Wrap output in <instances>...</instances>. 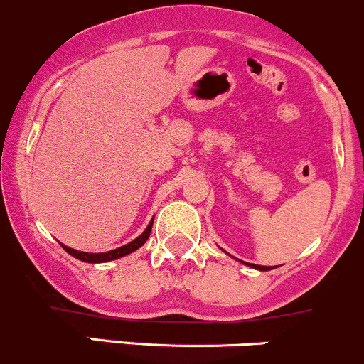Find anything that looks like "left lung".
<instances>
[{
  "instance_id": "8db88e82",
  "label": "left lung",
  "mask_w": 364,
  "mask_h": 364,
  "mask_svg": "<svg viewBox=\"0 0 364 364\" xmlns=\"http://www.w3.org/2000/svg\"><path fill=\"white\" fill-rule=\"evenodd\" d=\"M242 262V260H240ZM242 264H246V265H250L251 269H257V271H271V269H274V267H267V265H257V264H247V262H242ZM279 267V265H278Z\"/></svg>"
}]
</instances>
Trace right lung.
Listing matches in <instances>:
<instances>
[{"label":"right lung","instance_id":"right-lung-1","mask_svg":"<svg viewBox=\"0 0 364 364\" xmlns=\"http://www.w3.org/2000/svg\"><path fill=\"white\" fill-rule=\"evenodd\" d=\"M152 225H154V219L149 223V226H146L145 232H143L141 235L136 237L134 240H131V242L125 244V246L117 247V250L106 251V253H86V251L72 250V247L65 246V244H61V247H63V250L67 251L68 255H72V257L77 258V260L86 262V264H104V262L117 260V258L125 257V255H131L132 251H136V250H138V247H141L143 244L146 242V239H149V237H150V232H152Z\"/></svg>","mask_w":364,"mask_h":364}]
</instances>
